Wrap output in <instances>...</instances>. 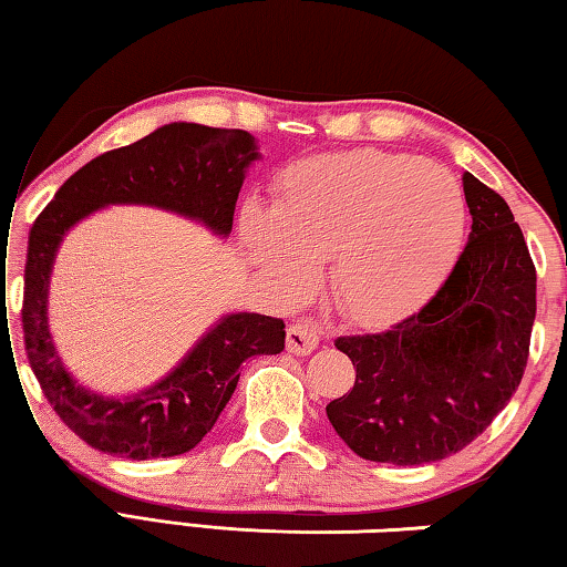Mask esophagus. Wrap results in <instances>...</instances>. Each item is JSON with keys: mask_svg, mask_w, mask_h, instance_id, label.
<instances>
[{"mask_svg": "<svg viewBox=\"0 0 567 567\" xmlns=\"http://www.w3.org/2000/svg\"><path fill=\"white\" fill-rule=\"evenodd\" d=\"M320 344V332L310 322H292L287 328V352L307 354Z\"/></svg>", "mask_w": 567, "mask_h": 567, "instance_id": "34e87169", "label": "esophagus"}]
</instances>
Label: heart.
Listing matches in <instances>:
<instances>
[{
    "mask_svg": "<svg viewBox=\"0 0 567 567\" xmlns=\"http://www.w3.org/2000/svg\"><path fill=\"white\" fill-rule=\"evenodd\" d=\"M467 207L457 179L395 152L302 159L277 179L275 209L249 203L243 235L285 300H300L330 262L332 300L354 322L398 320L457 262Z\"/></svg>",
    "mask_w": 567,
    "mask_h": 567,
    "instance_id": "heart-1",
    "label": "heart"
}]
</instances>
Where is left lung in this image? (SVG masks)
I'll return each mask as SVG.
<instances>
[{
	"mask_svg": "<svg viewBox=\"0 0 567 567\" xmlns=\"http://www.w3.org/2000/svg\"><path fill=\"white\" fill-rule=\"evenodd\" d=\"M463 187L473 229L445 285L390 330L334 340L358 375L324 410L372 463L425 465L457 453L523 380L535 265L505 199L470 172Z\"/></svg>",
	"mask_w": 567,
	"mask_h": 567,
	"instance_id": "1",
	"label": "left lung"
}]
</instances>
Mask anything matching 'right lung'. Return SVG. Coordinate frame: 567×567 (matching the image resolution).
Wrapping results in <instances>:
<instances>
[{"label": "right lung", "mask_w": 567, "mask_h": 567, "mask_svg": "<svg viewBox=\"0 0 567 567\" xmlns=\"http://www.w3.org/2000/svg\"><path fill=\"white\" fill-rule=\"evenodd\" d=\"M257 157V142L245 130L172 122L76 169L34 219L24 265V350L56 415L94 450L132 460L187 453L233 398L239 364L285 350V322L257 312L225 315L155 385L130 398L97 395L64 370L47 322L50 275L64 235L100 207L150 205L227 237L245 172Z\"/></svg>", "instance_id": "add662e5"}]
</instances>
